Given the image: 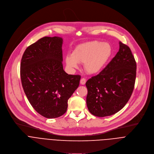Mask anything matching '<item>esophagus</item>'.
<instances>
[{"instance_id": "esophagus-1", "label": "esophagus", "mask_w": 154, "mask_h": 154, "mask_svg": "<svg viewBox=\"0 0 154 154\" xmlns=\"http://www.w3.org/2000/svg\"><path fill=\"white\" fill-rule=\"evenodd\" d=\"M86 79H85V78H82V79H81V80H80V83L82 84V85H85V83H86Z\"/></svg>"}]
</instances>
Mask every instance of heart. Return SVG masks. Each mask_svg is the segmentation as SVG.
Masks as SVG:
<instances>
[{"instance_id": "b5f03b06", "label": "heart", "mask_w": 154, "mask_h": 154, "mask_svg": "<svg viewBox=\"0 0 154 154\" xmlns=\"http://www.w3.org/2000/svg\"><path fill=\"white\" fill-rule=\"evenodd\" d=\"M111 54L112 48L108 43L95 41L77 46L72 54L65 57V61L70 69L77 68L79 63H84L85 71L94 74L103 68Z\"/></svg>"}]
</instances>
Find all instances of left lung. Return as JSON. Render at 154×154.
Listing matches in <instances>:
<instances>
[{"label":"left lung","mask_w":154,"mask_h":154,"mask_svg":"<svg viewBox=\"0 0 154 154\" xmlns=\"http://www.w3.org/2000/svg\"><path fill=\"white\" fill-rule=\"evenodd\" d=\"M136 71L137 63L130 49L120 41L115 57L99 74L86 82L89 112L105 117L121 110L133 93Z\"/></svg>","instance_id":"1"}]
</instances>
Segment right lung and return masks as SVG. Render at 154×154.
<instances>
[{"label": "right lung", "instance_id": "obj_1", "mask_svg": "<svg viewBox=\"0 0 154 154\" xmlns=\"http://www.w3.org/2000/svg\"><path fill=\"white\" fill-rule=\"evenodd\" d=\"M63 39L43 37L29 46L21 59L20 74L24 93L35 110L52 119L64 115L77 88L79 75L63 70Z\"/></svg>", "mask_w": 154, "mask_h": 154}]
</instances>
